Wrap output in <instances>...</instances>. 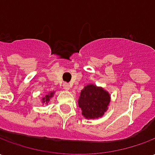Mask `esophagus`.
Here are the masks:
<instances>
[{"label": "esophagus", "instance_id": "1", "mask_svg": "<svg viewBox=\"0 0 155 155\" xmlns=\"http://www.w3.org/2000/svg\"><path fill=\"white\" fill-rule=\"evenodd\" d=\"M63 87H64V90H66V91H69L71 86H70V84H68V83H64V84H63Z\"/></svg>", "mask_w": 155, "mask_h": 155}]
</instances>
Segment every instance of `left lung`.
Instances as JSON below:
<instances>
[{
    "label": "left lung",
    "mask_w": 155,
    "mask_h": 155,
    "mask_svg": "<svg viewBox=\"0 0 155 155\" xmlns=\"http://www.w3.org/2000/svg\"><path fill=\"white\" fill-rule=\"evenodd\" d=\"M110 102V95L109 92L103 88L91 84L81 91L78 104L84 118L96 119L104 115Z\"/></svg>",
    "instance_id": "8db88e82"
}]
</instances>
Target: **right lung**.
I'll return each instance as SVG.
<instances>
[{
    "label": "right lung",
    "mask_w": 155,
    "mask_h": 155,
    "mask_svg": "<svg viewBox=\"0 0 155 155\" xmlns=\"http://www.w3.org/2000/svg\"><path fill=\"white\" fill-rule=\"evenodd\" d=\"M54 92L53 91V92H51L50 94H46L45 97L42 98V103L43 104H48V102L50 101V100H51V98H52L53 96H54Z\"/></svg>",
    "instance_id": "right-lung-1"
}]
</instances>
